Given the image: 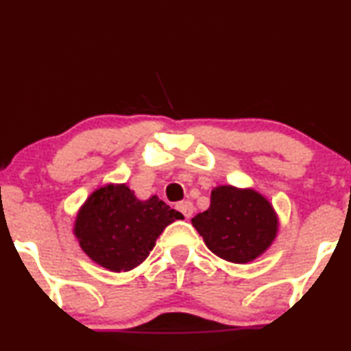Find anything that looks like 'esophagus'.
Masks as SVG:
<instances>
[{
  "mask_svg": "<svg viewBox=\"0 0 351 351\" xmlns=\"http://www.w3.org/2000/svg\"><path fill=\"white\" fill-rule=\"evenodd\" d=\"M176 209L180 210L181 214H183L184 217L186 219H189L194 214V206H193V202L191 201H183V202H178V204H176Z\"/></svg>",
  "mask_w": 351,
  "mask_h": 351,
  "instance_id": "esophagus-1",
  "label": "esophagus"
}]
</instances>
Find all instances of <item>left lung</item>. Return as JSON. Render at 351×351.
Instances as JSON below:
<instances>
[{"label": "left lung", "mask_w": 351, "mask_h": 351, "mask_svg": "<svg viewBox=\"0 0 351 351\" xmlns=\"http://www.w3.org/2000/svg\"><path fill=\"white\" fill-rule=\"evenodd\" d=\"M191 222L214 255L237 265L263 255L280 229L276 210L263 194L232 184L214 188L209 209Z\"/></svg>", "instance_id": "8db88e82"}]
</instances>
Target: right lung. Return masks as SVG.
Returning a JSON list of instances; mask_svg holds the SVG:
<instances>
[{
    "label": "right lung",
    "instance_id": "1",
    "mask_svg": "<svg viewBox=\"0 0 351 351\" xmlns=\"http://www.w3.org/2000/svg\"><path fill=\"white\" fill-rule=\"evenodd\" d=\"M183 219L157 194L142 201L125 183L95 189L78 209L73 234L82 250L109 271H130L145 261L162 232Z\"/></svg>",
    "mask_w": 351,
    "mask_h": 351
}]
</instances>
